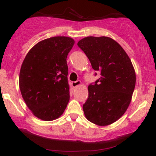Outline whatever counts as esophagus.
I'll list each match as a JSON object with an SVG mask.
<instances>
[{"mask_svg":"<svg viewBox=\"0 0 156 156\" xmlns=\"http://www.w3.org/2000/svg\"><path fill=\"white\" fill-rule=\"evenodd\" d=\"M72 87H74V88H75V87L80 86V85L82 84V82H81V81L78 80V81H76V82H73L72 83Z\"/></svg>","mask_w":156,"mask_h":156,"instance_id":"esophagus-1","label":"esophagus"}]
</instances>
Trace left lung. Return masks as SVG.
<instances>
[{
    "label": "left lung",
    "mask_w": 156,
    "mask_h": 156,
    "mask_svg": "<svg viewBox=\"0 0 156 156\" xmlns=\"http://www.w3.org/2000/svg\"><path fill=\"white\" fill-rule=\"evenodd\" d=\"M77 45L93 69L101 74L88 87V99L83 104L85 116L98 126L112 124L123 116L131 103L136 85L131 59L122 47L108 37H87Z\"/></svg>",
    "instance_id": "left-lung-1"
}]
</instances>
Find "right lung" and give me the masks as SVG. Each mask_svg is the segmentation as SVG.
I'll return each instance as SVG.
<instances>
[{"label": "right lung", "mask_w": 156, "mask_h": 156, "mask_svg": "<svg viewBox=\"0 0 156 156\" xmlns=\"http://www.w3.org/2000/svg\"><path fill=\"white\" fill-rule=\"evenodd\" d=\"M74 40L57 36L42 40L27 53L21 66L19 86L33 114L43 121L59 118L69 101L67 57Z\"/></svg>", "instance_id": "obj_1"}]
</instances>
